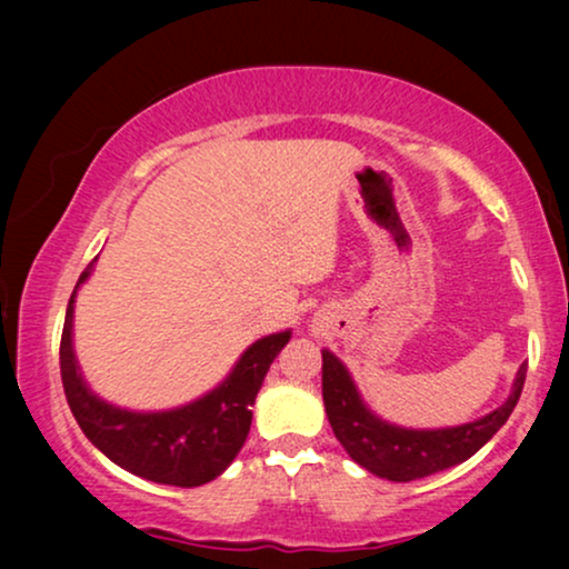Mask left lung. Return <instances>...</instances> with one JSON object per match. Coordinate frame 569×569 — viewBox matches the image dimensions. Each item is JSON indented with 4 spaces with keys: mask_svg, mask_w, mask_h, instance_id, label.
<instances>
[{
    "mask_svg": "<svg viewBox=\"0 0 569 569\" xmlns=\"http://www.w3.org/2000/svg\"><path fill=\"white\" fill-rule=\"evenodd\" d=\"M523 383L526 362L520 365L508 401L492 415L446 430H407L372 415L345 365L323 349V403L331 430L355 463L388 481H415L471 458L508 422Z\"/></svg>",
    "mask_w": 569,
    "mask_h": 569,
    "instance_id": "obj_1",
    "label": "left lung"
}]
</instances>
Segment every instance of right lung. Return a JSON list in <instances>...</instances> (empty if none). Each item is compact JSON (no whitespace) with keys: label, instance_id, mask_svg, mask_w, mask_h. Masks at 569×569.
<instances>
[{"label":"right lung","instance_id":"obj_1","mask_svg":"<svg viewBox=\"0 0 569 569\" xmlns=\"http://www.w3.org/2000/svg\"><path fill=\"white\" fill-rule=\"evenodd\" d=\"M82 271L80 287L90 277ZM61 331L59 368L67 403L77 425L98 450L134 477L173 487H199L228 469L251 430L256 393L269 365L290 341V331L271 333L251 345L214 391L170 411H127L100 401L84 386L72 349L74 295Z\"/></svg>","mask_w":569,"mask_h":569}]
</instances>
